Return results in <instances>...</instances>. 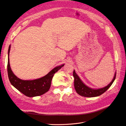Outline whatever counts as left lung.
Masks as SVG:
<instances>
[{
    "label": "left lung",
    "instance_id": "left-lung-1",
    "mask_svg": "<svg viewBox=\"0 0 126 126\" xmlns=\"http://www.w3.org/2000/svg\"><path fill=\"white\" fill-rule=\"evenodd\" d=\"M73 76L74 77V86L76 92L79 95L83 97H94L100 96V95L104 94L105 91L108 89L111 86L113 81H115L116 76V72L112 80L109 85L107 86L102 88L94 89L90 88V87L87 86L83 83L81 79L78 77V76L76 74L75 70L73 72Z\"/></svg>",
    "mask_w": 126,
    "mask_h": 126
}]
</instances>
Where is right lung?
<instances>
[{"mask_svg":"<svg viewBox=\"0 0 126 126\" xmlns=\"http://www.w3.org/2000/svg\"><path fill=\"white\" fill-rule=\"evenodd\" d=\"M10 50V45L8 49L7 64V71L9 81L11 84L18 90L29 97L39 96L47 93L50 89L51 80L54 74L64 66V64H62L54 68L48 74L40 78L32 80H24L15 76L11 69L9 58Z\"/></svg>","mask_w":126,"mask_h":126,"instance_id":"right-lung-1","label":"right lung"}]
</instances>
